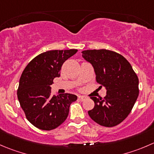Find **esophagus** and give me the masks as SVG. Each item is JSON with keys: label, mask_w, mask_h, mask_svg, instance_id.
Returning <instances> with one entry per match:
<instances>
[{"label": "esophagus", "mask_w": 154, "mask_h": 154, "mask_svg": "<svg viewBox=\"0 0 154 154\" xmlns=\"http://www.w3.org/2000/svg\"><path fill=\"white\" fill-rule=\"evenodd\" d=\"M85 99H86V96H83V95H79L78 96V100L80 101H84Z\"/></svg>", "instance_id": "1"}]
</instances>
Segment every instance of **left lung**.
<instances>
[{
	"label": "left lung",
	"mask_w": 154,
	"mask_h": 154,
	"mask_svg": "<svg viewBox=\"0 0 154 154\" xmlns=\"http://www.w3.org/2000/svg\"><path fill=\"white\" fill-rule=\"evenodd\" d=\"M82 53L83 57L93 66L97 83L107 89L104 98L90 97L95 106L88 111L89 117L105 127L120 124L132 111L138 98V76L130 63L116 52L102 49Z\"/></svg>",
	"instance_id": "1"
}]
</instances>
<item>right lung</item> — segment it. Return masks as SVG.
I'll return each instance as SVG.
<instances>
[{"instance_id":"obj_1","label":"right lung","mask_w":154,"mask_h":154,"mask_svg":"<svg viewBox=\"0 0 154 154\" xmlns=\"http://www.w3.org/2000/svg\"><path fill=\"white\" fill-rule=\"evenodd\" d=\"M77 50H50L38 55L24 69L17 90L21 107L27 120L35 127L53 130L65 122L77 95H52L50 85L60 76L64 62Z\"/></svg>"}]
</instances>
